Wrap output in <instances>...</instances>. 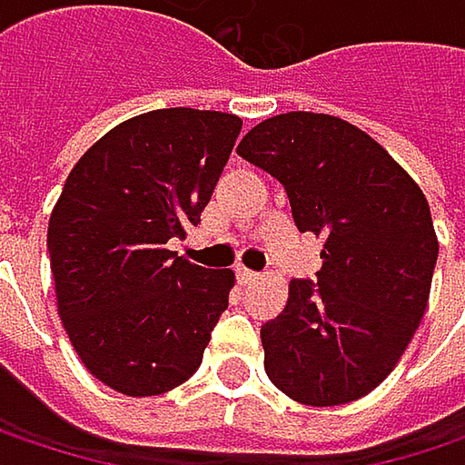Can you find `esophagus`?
I'll return each mask as SVG.
<instances>
[{
  "label": "esophagus",
  "instance_id": "obj_1",
  "mask_svg": "<svg viewBox=\"0 0 465 465\" xmlns=\"http://www.w3.org/2000/svg\"><path fill=\"white\" fill-rule=\"evenodd\" d=\"M236 280H239V285H252V282H258V274L239 266V269H236Z\"/></svg>",
  "mask_w": 465,
  "mask_h": 465
}]
</instances>
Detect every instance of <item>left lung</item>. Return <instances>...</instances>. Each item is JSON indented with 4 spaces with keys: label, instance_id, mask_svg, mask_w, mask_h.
Segmentation results:
<instances>
[{
    "label": "left lung",
    "instance_id": "obj_1",
    "mask_svg": "<svg viewBox=\"0 0 465 465\" xmlns=\"http://www.w3.org/2000/svg\"><path fill=\"white\" fill-rule=\"evenodd\" d=\"M236 153L285 185L299 232L323 236L318 285L291 280L285 310L261 325L263 369L299 404L358 401L396 369L428 307V199L380 142L323 113L266 118Z\"/></svg>",
    "mask_w": 465,
    "mask_h": 465
}]
</instances>
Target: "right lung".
Masks as SVG:
<instances>
[{
  "label": "right lung",
  "instance_id": "right-lung-1",
  "mask_svg": "<svg viewBox=\"0 0 465 465\" xmlns=\"http://www.w3.org/2000/svg\"><path fill=\"white\" fill-rule=\"evenodd\" d=\"M239 132L232 113H142L83 153L50 213L58 318L83 366L124 396L193 377L229 307L232 269L196 266L166 242L199 223Z\"/></svg>",
  "mask_w": 465,
  "mask_h": 465
}]
</instances>
